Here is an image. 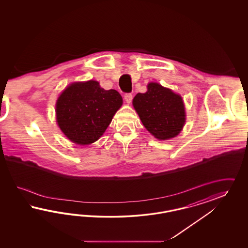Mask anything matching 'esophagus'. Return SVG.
I'll list each match as a JSON object with an SVG mask.
<instances>
[{
    "label": "esophagus",
    "instance_id": "1",
    "mask_svg": "<svg viewBox=\"0 0 248 248\" xmlns=\"http://www.w3.org/2000/svg\"><path fill=\"white\" fill-rule=\"evenodd\" d=\"M124 100H125V102H126L127 104H130V103L132 102V100H133L132 93H125V94H124Z\"/></svg>",
    "mask_w": 248,
    "mask_h": 248
}]
</instances>
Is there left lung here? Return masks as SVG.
Instances as JSON below:
<instances>
[{
    "mask_svg": "<svg viewBox=\"0 0 248 248\" xmlns=\"http://www.w3.org/2000/svg\"><path fill=\"white\" fill-rule=\"evenodd\" d=\"M133 105L144 127L159 140L175 137L185 124L182 97L159 83H149L146 93L135 95Z\"/></svg>",
    "mask_w": 248,
    "mask_h": 248,
    "instance_id": "left-lung-1",
    "label": "left lung"
}]
</instances>
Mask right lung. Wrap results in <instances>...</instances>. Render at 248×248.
I'll return each mask as SVG.
<instances>
[{
	"label": "right lung",
	"mask_w": 248,
	"mask_h": 248,
	"mask_svg": "<svg viewBox=\"0 0 248 248\" xmlns=\"http://www.w3.org/2000/svg\"><path fill=\"white\" fill-rule=\"evenodd\" d=\"M123 104L117 91H106L96 81L75 83L56 103V119L62 133L77 144L97 141Z\"/></svg>",
	"instance_id": "right-lung-1"
}]
</instances>
